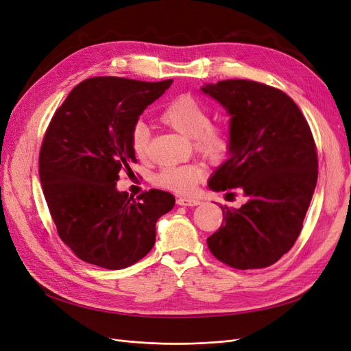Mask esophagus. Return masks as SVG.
Here are the masks:
<instances>
[{"mask_svg": "<svg viewBox=\"0 0 351 351\" xmlns=\"http://www.w3.org/2000/svg\"><path fill=\"white\" fill-rule=\"evenodd\" d=\"M200 202L193 197H178L177 199V205L180 206H197Z\"/></svg>", "mask_w": 351, "mask_h": 351, "instance_id": "esophagus-1", "label": "esophagus"}]
</instances>
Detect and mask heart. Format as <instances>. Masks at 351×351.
Wrapping results in <instances>:
<instances>
[{
    "label": "heart",
    "mask_w": 351,
    "mask_h": 351,
    "mask_svg": "<svg viewBox=\"0 0 351 351\" xmlns=\"http://www.w3.org/2000/svg\"><path fill=\"white\" fill-rule=\"evenodd\" d=\"M169 129L193 139V147L210 161H219L230 149V136L224 127L210 124V112L204 104L190 95H180L159 114ZM130 146L139 159L149 156V129L143 123H136L130 132ZM204 167L196 162L165 165L159 169L154 182L156 186L189 195L204 177Z\"/></svg>",
    "instance_id": "obj_1"
}]
</instances>
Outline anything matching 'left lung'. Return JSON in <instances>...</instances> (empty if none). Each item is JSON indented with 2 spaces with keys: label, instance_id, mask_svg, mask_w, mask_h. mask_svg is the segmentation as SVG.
Returning <instances> with one entry per match:
<instances>
[{
  "label": "left lung",
  "instance_id": "1",
  "mask_svg": "<svg viewBox=\"0 0 351 351\" xmlns=\"http://www.w3.org/2000/svg\"><path fill=\"white\" fill-rule=\"evenodd\" d=\"M202 92L230 119V158L209 178V189L241 193L246 204L222 208V226L208 247L236 269L267 268L289 252L317 182L311 127L282 90L253 80H222Z\"/></svg>",
  "mask_w": 351,
  "mask_h": 351
}]
</instances>
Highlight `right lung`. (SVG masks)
<instances>
[{
  "mask_svg": "<svg viewBox=\"0 0 351 351\" xmlns=\"http://www.w3.org/2000/svg\"><path fill=\"white\" fill-rule=\"evenodd\" d=\"M171 83L86 79L52 117L39 152L40 184L60 239L84 262L123 269L141 261L155 244L156 221L176 204L164 190L137 200L117 190L120 173L137 162L133 125Z\"/></svg>",
  "mask_w": 351,
  "mask_h": 351,
  "instance_id": "1",
  "label": "right lung"
}]
</instances>
